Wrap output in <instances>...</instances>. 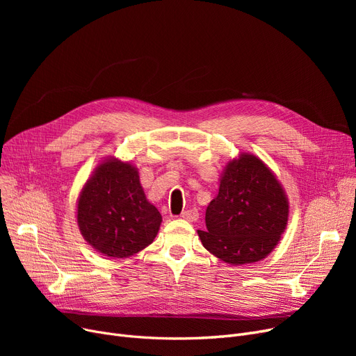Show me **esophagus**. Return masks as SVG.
Segmentation results:
<instances>
[{"label":"esophagus","instance_id":"1","mask_svg":"<svg viewBox=\"0 0 356 356\" xmlns=\"http://www.w3.org/2000/svg\"><path fill=\"white\" fill-rule=\"evenodd\" d=\"M180 216H181L183 219H186V220H196V219L199 218V212H197V209L192 208V209H188V211L181 212Z\"/></svg>","mask_w":356,"mask_h":356}]
</instances>
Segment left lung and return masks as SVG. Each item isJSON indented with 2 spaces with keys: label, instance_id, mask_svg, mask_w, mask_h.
<instances>
[{
  "label": "left lung",
  "instance_id": "obj_1",
  "mask_svg": "<svg viewBox=\"0 0 356 356\" xmlns=\"http://www.w3.org/2000/svg\"><path fill=\"white\" fill-rule=\"evenodd\" d=\"M289 202L270 168L244 154L228 164L218 196L207 209L203 247L228 264L266 258L286 229Z\"/></svg>",
  "mask_w": 356,
  "mask_h": 356
}]
</instances>
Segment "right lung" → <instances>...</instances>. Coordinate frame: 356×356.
<instances>
[{
	"label": "right lung",
	"instance_id": "right-lung-1",
	"mask_svg": "<svg viewBox=\"0 0 356 356\" xmlns=\"http://www.w3.org/2000/svg\"><path fill=\"white\" fill-rule=\"evenodd\" d=\"M160 223V212L145 199L136 167L128 163H102L81 193L79 229L108 257L137 254L154 241Z\"/></svg>",
	"mask_w": 356,
	"mask_h": 356
}]
</instances>
